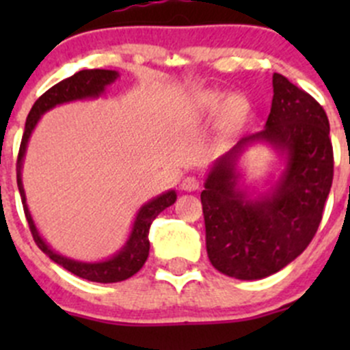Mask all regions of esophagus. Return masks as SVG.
Returning <instances> with one entry per match:
<instances>
[{"instance_id": "obj_1", "label": "esophagus", "mask_w": 350, "mask_h": 350, "mask_svg": "<svg viewBox=\"0 0 350 350\" xmlns=\"http://www.w3.org/2000/svg\"><path fill=\"white\" fill-rule=\"evenodd\" d=\"M198 188H200V181H198L195 176H186L183 179L181 189H185V191H196Z\"/></svg>"}]
</instances>
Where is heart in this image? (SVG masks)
Masks as SVG:
<instances>
[{"label":"heart","mask_w":350,"mask_h":350,"mask_svg":"<svg viewBox=\"0 0 350 350\" xmlns=\"http://www.w3.org/2000/svg\"><path fill=\"white\" fill-rule=\"evenodd\" d=\"M198 113L203 116H217L221 113V125L228 132L241 129L250 115V101L242 94L230 96L224 91H204L198 96Z\"/></svg>","instance_id":"1"}]
</instances>
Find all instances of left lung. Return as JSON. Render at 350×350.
I'll list each match as a JSON object with an SVG mask.
<instances>
[{"label":"left lung","instance_id":"obj_1","mask_svg":"<svg viewBox=\"0 0 350 350\" xmlns=\"http://www.w3.org/2000/svg\"><path fill=\"white\" fill-rule=\"evenodd\" d=\"M273 105L264 130L243 137L211 165L201 191L208 259L235 280H262L295 260L315 237L334 179L325 109L308 93L273 76ZM256 142L285 159L269 192L256 197L240 185L238 159Z\"/></svg>","mask_w":350,"mask_h":350}]
</instances>
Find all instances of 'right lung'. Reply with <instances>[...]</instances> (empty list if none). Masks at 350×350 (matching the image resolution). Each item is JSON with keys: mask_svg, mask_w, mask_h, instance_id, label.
Wrapping results in <instances>:
<instances>
[{"mask_svg": "<svg viewBox=\"0 0 350 350\" xmlns=\"http://www.w3.org/2000/svg\"><path fill=\"white\" fill-rule=\"evenodd\" d=\"M118 76L120 74L116 72V70L109 69L79 70V72H76L74 76L67 77V79L61 81V83H57L55 86H52L49 91H45V93L35 101L30 113H28L22 144H20L18 161H16V183H18V191L20 196H22L25 217H27L28 227H30V232L31 235H33V241L38 245V249L44 254H47L55 264L62 266L64 269L69 271V273L76 274V276L83 278V280L94 281V283H118V281L129 280V278H132L133 274L139 273V271L142 269L147 257H149L150 225H152L155 217H157L161 211H164L165 208L174 204L176 198H178L176 191L174 189H169V191L155 196L154 200L147 201L146 204L140 206L139 213H137L135 220H133L132 232H130L125 245H123L115 256H111L109 259L105 260H98V262H83V260H74L70 259V257H66L62 256V254L52 250L51 245H49V243L42 239V235L38 234L33 218H31L30 215V210H28L27 196H25L22 183V165L25 152H27L28 140H30L31 132H33V129L37 126L38 120L42 118L44 113L55 108L57 105L69 103V101L101 96L109 84H113L118 79Z\"/></svg>", "mask_w": 350, "mask_h": 350, "instance_id": "obj_1", "label": "right lung"}]
</instances>
